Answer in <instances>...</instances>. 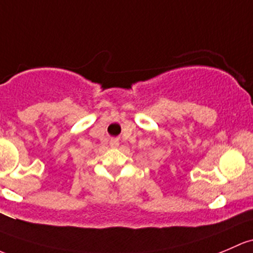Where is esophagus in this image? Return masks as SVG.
I'll use <instances>...</instances> for the list:
<instances>
[{"mask_svg":"<svg viewBox=\"0 0 253 253\" xmlns=\"http://www.w3.org/2000/svg\"><path fill=\"white\" fill-rule=\"evenodd\" d=\"M110 145L113 148H116V147H119V140L118 139H111L110 140Z\"/></svg>","mask_w":253,"mask_h":253,"instance_id":"1","label":"esophagus"}]
</instances>
